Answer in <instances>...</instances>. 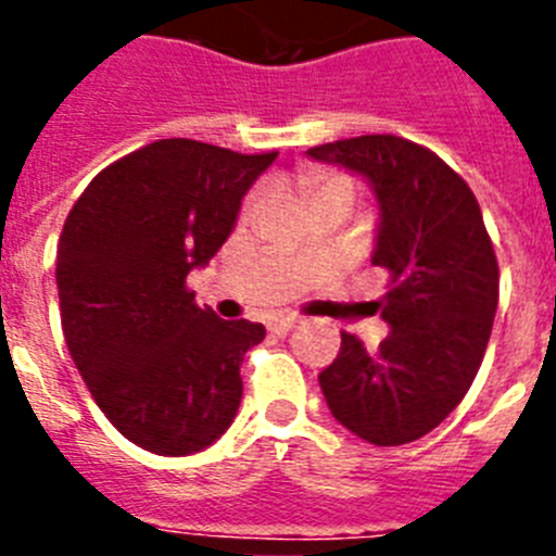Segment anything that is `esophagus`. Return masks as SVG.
<instances>
[{
    "label": "esophagus",
    "mask_w": 556,
    "mask_h": 556,
    "mask_svg": "<svg viewBox=\"0 0 556 556\" xmlns=\"http://www.w3.org/2000/svg\"><path fill=\"white\" fill-rule=\"evenodd\" d=\"M294 326H298L294 317H275V320H269V333H275V337H287Z\"/></svg>",
    "instance_id": "1"
}]
</instances>
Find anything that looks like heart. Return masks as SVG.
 Returning <instances> with one entry per match:
<instances>
[{"mask_svg": "<svg viewBox=\"0 0 556 556\" xmlns=\"http://www.w3.org/2000/svg\"><path fill=\"white\" fill-rule=\"evenodd\" d=\"M301 186L306 191L312 208H317L323 203H331V200H342L348 205H353V200H356V184L348 175H342V172L323 169V166H306L301 172ZM258 205H262V191H255L253 198L248 200L244 217H253Z\"/></svg>", "mask_w": 556, "mask_h": 556, "instance_id": "b5f03b06", "label": "heart"}]
</instances>
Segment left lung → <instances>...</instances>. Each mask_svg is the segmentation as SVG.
Here are the masks:
<instances>
[{
  "mask_svg": "<svg viewBox=\"0 0 556 556\" xmlns=\"http://www.w3.org/2000/svg\"><path fill=\"white\" fill-rule=\"evenodd\" d=\"M308 155L370 180L378 236L370 262L390 275L376 303L390 326L378 351L342 331L320 372L339 424L372 445H404L443 424L473 384L498 306V262L470 186L440 155L376 132Z\"/></svg>",
  "mask_w": 556,
  "mask_h": 556,
  "instance_id": "left-lung-1",
  "label": "left lung"
}]
</instances>
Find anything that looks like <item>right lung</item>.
<instances>
[{
  "instance_id": "right-lung-1",
  "label": "right lung",
  "mask_w": 556,
  "mask_h": 556,
  "mask_svg": "<svg viewBox=\"0 0 556 556\" xmlns=\"http://www.w3.org/2000/svg\"><path fill=\"white\" fill-rule=\"evenodd\" d=\"M275 155L152 141L105 166L68 211L55 267L63 337L97 406L139 448L194 454L233 424L239 365L264 326L200 308L186 275L223 248Z\"/></svg>"
}]
</instances>
